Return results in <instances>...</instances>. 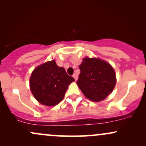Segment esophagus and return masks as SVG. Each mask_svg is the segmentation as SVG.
I'll return each mask as SVG.
<instances>
[{"instance_id": "1", "label": "esophagus", "mask_w": 146, "mask_h": 146, "mask_svg": "<svg viewBox=\"0 0 146 146\" xmlns=\"http://www.w3.org/2000/svg\"><path fill=\"white\" fill-rule=\"evenodd\" d=\"M73 78L75 79V81H77V80H78V75H77V74H73Z\"/></svg>"}]
</instances>
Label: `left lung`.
Listing matches in <instances>:
<instances>
[{
    "mask_svg": "<svg viewBox=\"0 0 146 146\" xmlns=\"http://www.w3.org/2000/svg\"><path fill=\"white\" fill-rule=\"evenodd\" d=\"M79 66L81 73L77 84L90 101H103L115 88L117 82L114 68L108 62L99 58H83Z\"/></svg>",
    "mask_w": 146,
    "mask_h": 146,
    "instance_id": "8db88e82",
    "label": "left lung"
}]
</instances>
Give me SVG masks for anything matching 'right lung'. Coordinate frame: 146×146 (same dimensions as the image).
I'll use <instances>...</instances> for the list:
<instances>
[{"label": "right lung", "mask_w": 146, "mask_h": 146, "mask_svg": "<svg viewBox=\"0 0 146 146\" xmlns=\"http://www.w3.org/2000/svg\"><path fill=\"white\" fill-rule=\"evenodd\" d=\"M75 80L56 60L36 66L29 79V87L34 98L41 104L54 106L64 99L68 87Z\"/></svg>", "instance_id": "obj_1"}]
</instances>
